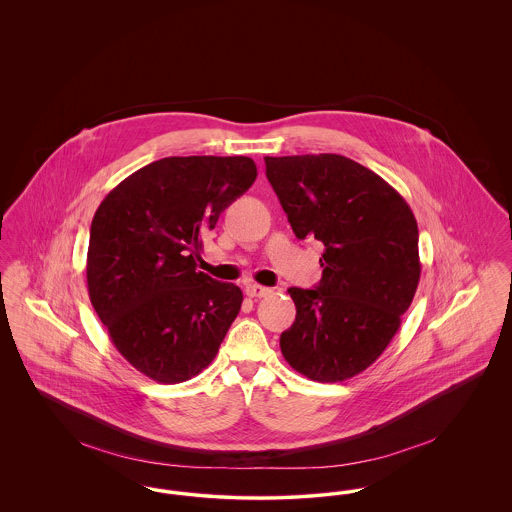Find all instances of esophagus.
<instances>
[{
	"label": "esophagus",
	"instance_id": "esophagus-1",
	"mask_svg": "<svg viewBox=\"0 0 512 512\" xmlns=\"http://www.w3.org/2000/svg\"><path fill=\"white\" fill-rule=\"evenodd\" d=\"M270 288H265V286H261V284H249L247 288H245V293L249 295V297H253V299H261V297H267L270 295Z\"/></svg>",
	"mask_w": 512,
	"mask_h": 512
}]
</instances>
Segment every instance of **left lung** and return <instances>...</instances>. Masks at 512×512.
<instances>
[{
	"label": "left lung",
	"mask_w": 512,
	"mask_h": 512,
	"mask_svg": "<svg viewBox=\"0 0 512 512\" xmlns=\"http://www.w3.org/2000/svg\"><path fill=\"white\" fill-rule=\"evenodd\" d=\"M267 178L299 240L324 245L315 290L290 288L297 315L280 349L315 382L372 365L401 326L420 280L418 226L376 172L336 153L265 157Z\"/></svg>",
	"instance_id": "1"
}]
</instances>
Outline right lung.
<instances>
[{"instance_id":"add662e5","label":"right lung","mask_w":512,"mask_h":512,"mask_svg":"<svg viewBox=\"0 0 512 512\" xmlns=\"http://www.w3.org/2000/svg\"><path fill=\"white\" fill-rule=\"evenodd\" d=\"M257 178L249 157H165L113 188L92 220L90 301L122 357L159 384L219 353L244 293L195 270L203 236Z\"/></svg>"}]
</instances>
